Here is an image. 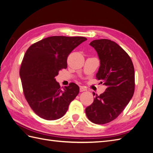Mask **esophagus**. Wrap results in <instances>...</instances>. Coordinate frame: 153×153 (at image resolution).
I'll return each instance as SVG.
<instances>
[{
	"mask_svg": "<svg viewBox=\"0 0 153 153\" xmlns=\"http://www.w3.org/2000/svg\"><path fill=\"white\" fill-rule=\"evenodd\" d=\"M87 91V89L86 88H85L84 87H80V92H84V91Z\"/></svg>",
	"mask_w": 153,
	"mask_h": 153,
	"instance_id": "obj_1",
	"label": "esophagus"
}]
</instances>
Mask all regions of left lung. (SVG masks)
Returning a JSON list of instances; mask_svg holds the SVG:
<instances>
[{
    "instance_id": "8db88e82",
    "label": "left lung",
    "mask_w": 153,
    "mask_h": 153,
    "mask_svg": "<svg viewBox=\"0 0 153 153\" xmlns=\"http://www.w3.org/2000/svg\"><path fill=\"white\" fill-rule=\"evenodd\" d=\"M89 45L100 61L96 78L106 89L100 96L96 94L93 103L85 108V114L92 123L103 124L116 119L132 98L135 70L131 58L116 43L102 39L92 41Z\"/></svg>"
}]
</instances>
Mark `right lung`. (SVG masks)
Masks as SVG:
<instances>
[{
  "label": "right lung",
  "mask_w": 153,
  "mask_h": 153,
  "mask_svg": "<svg viewBox=\"0 0 153 153\" xmlns=\"http://www.w3.org/2000/svg\"><path fill=\"white\" fill-rule=\"evenodd\" d=\"M86 40L84 37L51 36L26 51L20 76L25 99L40 117L49 121L61 118L79 93L75 83L62 89L55 76L67 68L68 55Z\"/></svg>",
  "instance_id": "obj_1"
}]
</instances>
